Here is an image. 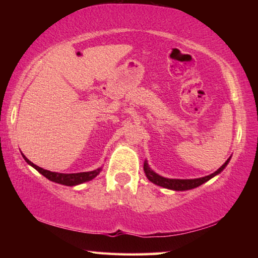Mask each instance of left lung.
I'll return each mask as SVG.
<instances>
[{
    "label": "left lung",
    "mask_w": 258,
    "mask_h": 258,
    "mask_svg": "<svg viewBox=\"0 0 258 258\" xmlns=\"http://www.w3.org/2000/svg\"><path fill=\"white\" fill-rule=\"evenodd\" d=\"M230 158L225 161V163L221 166L220 168L217 169L215 173L211 174V175L205 176V177H200V178H194V180H175V178H166L158 175L155 172H152L149 168L147 163H145V173L148 177V180L151 181L152 183H155L157 185H160L163 187H166V189H171V190H176V191H184V190H190L194 189V187H197L199 185H202L203 183L207 182L208 180H211L212 177L217 175L218 173H221L223 169L225 168V166L228 165Z\"/></svg>",
    "instance_id": "1"
}]
</instances>
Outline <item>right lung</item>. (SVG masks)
Returning <instances> with one entry per match:
<instances>
[{
	"label": "right lung",
	"instance_id": "obj_1",
	"mask_svg": "<svg viewBox=\"0 0 258 258\" xmlns=\"http://www.w3.org/2000/svg\"><path fill=\"white\" fill-rule=\"evenodd\" d=\"M24 156V155H23ZM25 160L27 163L33 166V167L36 169L37 172H40L43 176H45L47 180L53 181L55 183H59V184H63V185H68V186H73V185H77L81 184V183H84L87 181H91L92 178L98 175L101 171V168L95 169V171L92 172H83V173H73V174H63V173H56V172H51V171H46V169H43L41 167H38L37 165L33 164L32 161L28 160L26 157L24 156Z\"/></svg>",
	"mask_w": 258,
	"mask_h": 258
}]
</instances>
